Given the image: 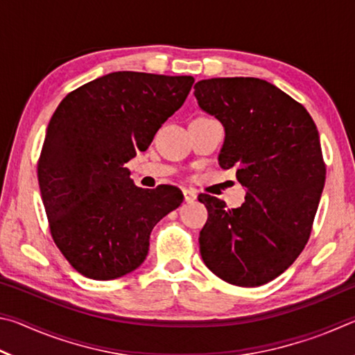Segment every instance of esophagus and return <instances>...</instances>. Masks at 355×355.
<instances>
[{"label": "esophagus", "mask_w": 355, "mask_h": 355, "mask_svg": "<svg viewBox=\"0 0 355 355\" xmlns=\"http://www.w3.org/2000/svg\"><path fill=\"white\" fill-rule=\"evenodd\" d=\"M183 196H184V202H194L197 199V194L194 189H183Z\"/></svg>", "instance_id": "obj_1"}]
</instances>
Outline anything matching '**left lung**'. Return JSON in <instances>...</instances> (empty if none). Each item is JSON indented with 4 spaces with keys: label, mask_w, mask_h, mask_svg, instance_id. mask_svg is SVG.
Masks as SVG:
<instances>
[{
    "label": "left lung",
    "mask_w": 355,
    "mask_h": 355,
    "mask_svg": "<svg viewBox=\"0 0 355 355\" xmlns=\"http://www.w3.org/2000/svg\"><path fill=\"white\" fill-rule=\"evenodd\" d=\"M200 110L224 125L222 169L245 188L239 208L200 194L208 220L199 244L219 279L260 286L286 271L307 244L326 166L305 107L260 78H211L194 86Z\"/></svg>",
    "instance_id": "1"
}]
</instances>
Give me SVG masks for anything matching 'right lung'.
I'll return each instance as SVG.
<instances>
[{
	"mask_svg": "<svg viewBox=\"0 0 355 355\" xmlns=\"http://www.w3.org/2000/svg\"><path fill=\"white\" fill-rule=\"evenodd\" d=\"M192 76L114 71L70 92L48 123L37 164L51 236L67 261L112 280L146 260L153 227L182 191L137 188L123 167L184 103Z\"/></svg>",
	"mask_w": 355,
	"mask_h": 355,
	"instance_id": "obj_1",
	"label": "right lung"
}]
</instances>
